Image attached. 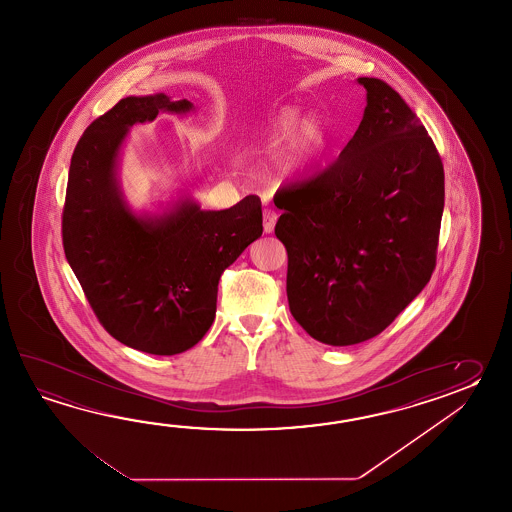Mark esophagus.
<instances>
[{"instance_id": "obj_1", "label": "esophagus", "mask_w": 512, "mask_h": 512, "mask_svg": "<svg viewBox=\"0 0 512 512\" xmlns=\"http://www.w3.org/2000/svg\"><path fill=\"white\" fill-rule=\"evenodd\" d=\"M276 221H278V214H276L274 210H271V208H265V210H263V230H265L267 234H271L272 230H274Z\"/></svg>"}]
</instances>
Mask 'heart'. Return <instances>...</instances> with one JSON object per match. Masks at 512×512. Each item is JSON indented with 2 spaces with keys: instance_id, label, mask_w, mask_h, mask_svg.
<instances>
[{
  "instance_id": "b5f03b06",
  "label": "heart",
  "mask_w": 512,
  "mask_h": 512,
  "mask_svg": "<svg viewBox=\"0 0 512 512\" xmlns=\"http://www.w3.org/2000/svg\"><path fill=\"white\" fill-rule=\"evenodd\" d=\"M300 128L307 130L305 131L304 148L300 150L296 157L289 161V166L300 163L304 159L305 153L311 150V146H315L316 142L320 141V130L316 126H302L300 115L294 109H287V111H283L282 115H280V119H278L276 126H274V131H272V141L285 142L293 139L296 131L300 130Z\"/></svg>"
}]
</instances>
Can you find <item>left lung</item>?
I'll list each match as a JSON object with an SVG mask.
<instances>
[{
  "label": "left lung",
  "mask_w": 512,
  "mask_h": 512,
  "mask_svg": "<svg viewBox=\"0 0 512 512\" xmlns=\"http://www.w3.org/2000/svg\"><path fill=\"white\" fill-rule=\"evenodd\" d=\"M359 84L368 106L337 161L274 199L291 315L329 346L377 337L425 289L445 207V170L421 120L386 82Z\"/></svg>",
  "instance_id": "1"
}]
</instances>
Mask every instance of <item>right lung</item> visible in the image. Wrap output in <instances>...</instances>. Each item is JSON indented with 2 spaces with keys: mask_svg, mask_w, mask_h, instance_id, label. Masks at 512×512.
Wrapping results in <instances>:
<instances>
[{
  "mask_svg": "<svg viewBox=\"0 0 512 512\" xmlns=\"http://www.w3.org/2000/svg\"><path fill=\"white\" fill-rule=\"evenodd\" d=\"M161 109L185 113L192 104L163 93L126 97L87 126L69 166L62 243L111 337L144 353L175 355L205 337L221 274L263 227L258 196L218 212L186 199L161 218L131 214L115 179L120 144L128 128Z\"/></svg>",
  "mask_w": 512,
  "mask_h": 512,
  "instance_id": "add662e5",
  "label": "right lung"
}]
</instances>
